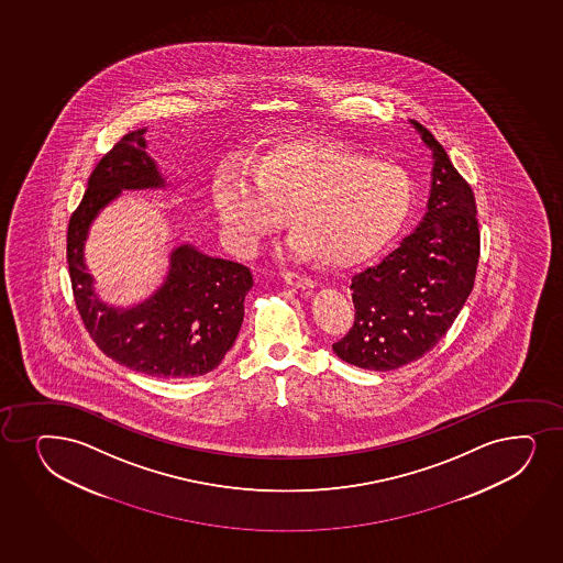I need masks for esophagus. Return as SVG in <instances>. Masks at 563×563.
Segmentation results:
<instances>
[{"instance_id":"esophagus-1","label":"esophagus","mask_w":563,"mask_h":563,"mask_svg":"<svg viewBox=\"0 0 563 563\" xmlns=\"http://www.w3.org/2000/svg\"><path fill=\"white\" fill-rule=\"evenodd\" d=\"M284 279L287 284L292 285V287H300V289H310V287L316 285V282L310 276L302 274V272L285 271Z\"/></svg>"}]
</instances>
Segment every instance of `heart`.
I'll list each match as a JSON object with an SVG mask.
<instances>
[{
  "label": "heart",
  "mask_w": 563,
  "mask_h": 563,
  "mask_svg": "<svg viewBox=\"0 0 563 563\" xmlns=\"http://www.w3.org/2000/svg\"><path fill=\"white\" fill-rule=\"evenodd\" d=\"M415 199L408 168L323 139L282 141L257 165L229 163L213 181V201L240 252L282 229L289 212L292 255L332 266L382 250L409 220Z\"/></svg>",
  "instance_id": "heart-1"
}]
</instances>
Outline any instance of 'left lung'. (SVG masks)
Masks as SVG:
<instances>
[{"instance_id":"8db88e82","label":"left lung","mask_w":563,"mask_h":563,"mask_svg":"<svg viewBox=\"0 0 563 563\" xmlns=\"http://www.w3.org/2000/svg\"><path fill=\"white\" fill-rule=\"evenodd\" d=\"M413 125L433 155L427 216L395 252L351 278L355 321L332 343L342 361L375 372L419 361L438 345L472 292L481 255L470 184L435 136Z\"/></svg>"}]
</instances>
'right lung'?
I'll return each instance as SVG.
<instances>
[{
  "mask_svg": "<svg viewBox=\"0 0 563 563\" xmlns=\"http://www.w3.org/2000/svg\"><path fill=\"white\" fill-rule=\"evenodd\" d=\"M144 131L123 135L99 159L73 212L67 227L73 297L91 340L112 361L154 377H197L218 368L239 336L244 298L253 285L250 268L191 246L176 247L162 289L144 305L122 311L99 302L82 258L91 221L120 189L165 184L146 154Z\"/></svg>",
  "mask_w": 563,
  "mask_h": 563,
  "instance_id": "right-lung-1",
  "label": "right lung"
}]
</instances>
